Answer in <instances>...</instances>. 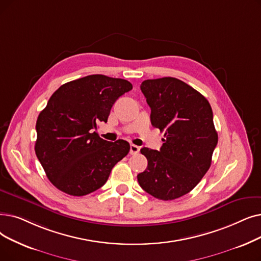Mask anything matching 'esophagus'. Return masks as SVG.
Wrapping results in <instances>:
<instances>
[{"label":"esophagus","mask_w":261,"mask_h":261,"mask_svg":"<svg viewBox=\"0 0 261 261\" xmlns=\"http://www.w3.org/2000/svg\"><path fill=\"white\" fill-rule=\"evenodd\" d=\"M139 151H140V147L139 146L134 145V144L130 145V153L131 154H137Z\"/></svg>","instance_id":"obj_1"}]
</instances>
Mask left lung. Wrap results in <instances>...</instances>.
I'll return each instance as SVG.
<instances>
[{"label":"left lung","instance_id":"left-lung-1","mask_svg":"<svg viewBox=\"0 0 261 261\" xmlns=\"http://www.w3.org/2000/svg\"><path fill=\"white\" fill-rule=\"evenodd\" d=\"M141 90L151 109V124L165 131V139L159 151L141 149L148 166L138 181L153 197L173 200L193 190L211 165L218 144L212 109L200 93L176 77L145 80Z\"/></svg>","mask_w":261,"mask_h":261}]
</instances>
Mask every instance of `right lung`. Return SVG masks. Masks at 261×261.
I'll use <instances>...</instances> for the list:
<instances>
[{
	"mask_svg": "<svg viewBox=\"0 0 261 261\" xmlns=\"http://www.w3.org/2000/svg\"><path fill=\"white\" fill-rule=\"evenodd\" d=\"M132 89L123 79L92 74L62 85L37 118L35 152L51 184L84 196L102 187L112 168L130 150L127 141L101 139L97 123L108 121L115 101Z\"/></svg>",
	"mask_w": 261,
	"mask_h": 261,
	"instance_id": "obj_1",
	"label": "right lung"
}]
</instances>
